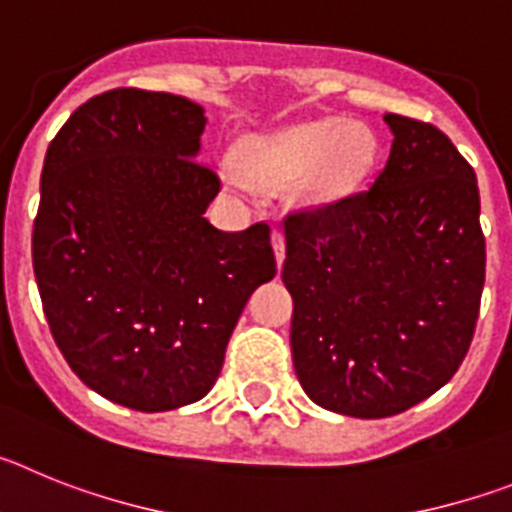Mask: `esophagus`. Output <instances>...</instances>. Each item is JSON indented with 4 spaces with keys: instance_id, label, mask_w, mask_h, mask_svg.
Here are the masks:
<instances>
[{
    "instance_id": "esophagus-1",
    "label": "esophagus",
    "mask_w": 512,
    "mask_h": 512,
    "mask_svg": "<svg viewBox=\"0 0 512 512\" xmlns=\"http://www.w3.org/2000/svg\"><path fill=\"white\" fill-rule=\"evenodd\" d=\"M271 243H274V253H277V264H284V235L282 230H274L271 233Z\"/></svg>"
}]
</instances>
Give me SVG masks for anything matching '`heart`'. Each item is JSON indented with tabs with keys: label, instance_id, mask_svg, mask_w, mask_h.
<instances>
[{
	"label": "heart",
	"instance_id": "heart-1",
	"mask_svg": "<svg viewBox=\"0 0 512 512\" xmlns=\"http://www.w3.org/2000/svg\"><path fill=\"white\" fill-rule=\"evenodd\" d=\"M369 130L338 117L289 125L246 148V169L256 176L300 174V189L310 200H336L364 179L372 164Z\"/></svg>",
	"mask_w": 512,
	"mask_h": 512
}]
</instances>
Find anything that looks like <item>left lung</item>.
<instances>
[{
    "label": "left lung",
    "mask_w": 512,
    "mask_h": 512,
    "mask_svg": "<svg viewBox=\"0 0 512 512\" xmlns=\"http://www.w3.org/2000/svg\"><path fill=\"white\" fill-rule=\"evenodd\" d=\"M384 122L392 148L372 187L284 220L297 379L320 408L366 420L454 377L485 287L474 169L428 122Z\"/></svg>",
    "instance_id": "8db88e82"
}]
</instances>
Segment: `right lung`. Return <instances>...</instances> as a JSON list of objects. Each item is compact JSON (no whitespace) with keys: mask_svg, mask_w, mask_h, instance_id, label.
<instances>
[{"mask_svg":"<svg viewBox=\"0 0 512 512\" xmlns=\"http://www.w3.org/2000/svg\"><path fill=\"white\" fill-rule=\"evenodd\" d=\"M187 97L112 89L45 153L33 269L51 333L89 390L140 413L197 402L253 289L277 274L269 225L223 233Z\"/></svg>","mask_w":512,"mask_h":512,"instance_id":"right-lung-1","label":"right lung"}]
</instances>
